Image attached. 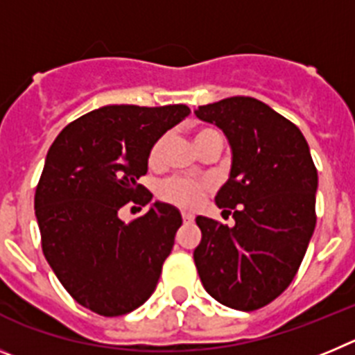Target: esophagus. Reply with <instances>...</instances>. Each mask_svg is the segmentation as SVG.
Instances as JSON below:
<instances>
[{
  "instance_id": "1",
  "label": "esophagus",
  "mask_w": 355,
  "mask_h": 355,
  "mask_svg": "<svg viewBox=\"0 0 355 355\" xmlns=\"http://www.w3.org/2000/svg\"><path fill=\"white\" fill-rule=\"evenodd\" d=\"M181 216H183V220L187 222V224H190V222H193V218H196V215L190 211H183L181 213Z\"/></svg>"
}]
</instances>
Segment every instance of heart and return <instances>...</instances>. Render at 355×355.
<instances>
[{
  "mask_svg": "<svg viewBox=\"0 0 355 355\" xmlns=\"http://www.w3.org/2000/svg\"><path fill=\"white\" fill-rule=\"evenodd\" d=\"M215 133L213 130H199L196 131V146L200 140L208 137V135ZM165 147H167V137H162L155 142L153 149L149 153V165L150 167H158L163 162V155H165ZM206 192H208V184L205 181L190 180V178H171V180L163 181L159 184L158 196L162 197L165 202L178 206V208H197L202 202Z\"/></svg>",
  "mask_w": 355,
  "mask_h": 355,
  "instance_id": "heart-1",
  "label": "heart"
}]
</instances>
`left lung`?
Listing matches in <instances>:
<instances>
[{
	"label": "left lung",
	"mask_w": 355,
	"mask_h": 355,
	"mask_svg": "<svg viewBox=\"0 0 355 355\" xmlns=\"http://www.w3.org/2000/svg\"><path fill=\"white\" fill-rule=\"evenodd\" d=\"M231 147L229 180L215 202L234 225L199 215L193 261L205 290L224 306L254 311L283 293L304 259L316 224L318 172L293 122L254 97L199 106Z\"/></svg>",
	"instance_id": "left-lung-1"
}]
</instances>
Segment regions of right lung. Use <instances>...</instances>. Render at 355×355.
<instances>
[{"instance_id": "right-lung-1", "label": "right lung", "mask_w": 355, "mask_h": 355, "mask_svg": "<svg viewBox=\"0 0 355 355\" xmlns=\"http://www.w3.org/2000/svg\"><path fill=\"white\" fill-rule=\"evenodd\" d=\"M190 115L187 105H108L67 124L49 147L35 190L42 252L72 299L103 316L142 306L183 224L180 209L153 202L126 224L128 202L146 206L139 184L158 139Z\"/></svg>"}]
</instances>
